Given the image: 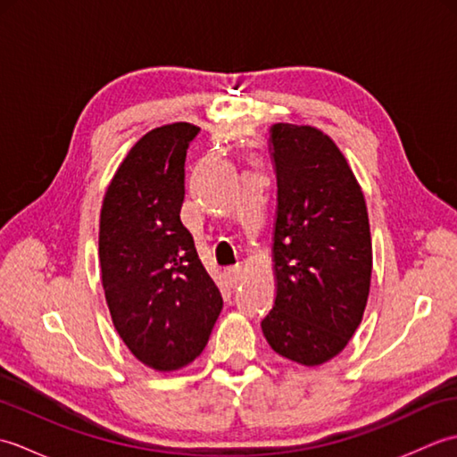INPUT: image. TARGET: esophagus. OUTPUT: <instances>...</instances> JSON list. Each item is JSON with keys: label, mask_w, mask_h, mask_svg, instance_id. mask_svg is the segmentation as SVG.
Returning <instances> with one entry per match:
<instances>
[{"label": "esophagus", "mask_w": 457, "mask_h": 457, "mask_svg": "<svg viewBox=\"0 0 457 457\" xmlns=\"http://www.w3.org/2000/svg\"><path fill=\"white\" fill-rule=\"evenodd\" d=\"M241 267L239 265H234V267H228L226 269V277H228V280H229V285H237L239 280H241Z\"/></svg>", "instance_id": "esophagus-1"}]
</instances>
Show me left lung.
Returning a JSON list of instances; mask_svg holds the SVG:
<instances>
[{"label":"left lung","mask_w":457,"mask_h":457,"mask_svg":"<svg viewBox=\"0 0 457 457\" xmlns=\"http://www.w3.org/2000/svg\"><path fill=\"white\" fill-rule=\"evenodd\" d=\"M275 306L261 328L278 355L320 365L347 345L371 283L363 192L336 143L308 125L275 123Z\"/></svg>","instance_id":"1"}]
</instances>
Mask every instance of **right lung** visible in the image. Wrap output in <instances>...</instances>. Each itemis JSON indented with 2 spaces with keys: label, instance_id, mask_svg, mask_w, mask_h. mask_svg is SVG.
Returning <instances> with one entry per match:
<instances>
[{
  "label": "right lung",
  "instance_id": "add662e5",
  "mask_svg": "<svg viewBox=\"0 0 457 457\" xmlns=\"http://www.w3.org/2000/svg\"><path fill=\"white\" fill-rule=\"evenodd\" d=\"M196 125L172 123L135 143L108 187L100 216L102 285L131 353L174 371L206 347L220 288L182 226L184 161Z\"/></svg>",
  "mask_w": 457,
  "mask_h": 457
}]
</instances>
